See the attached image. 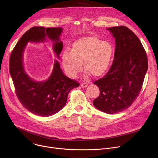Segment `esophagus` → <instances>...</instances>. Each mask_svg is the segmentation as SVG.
<instances>
[{"mask_svg": "<svg viewBox=\"0 0 158 158\" xmlns=\"http://www.w3.org/2000/svg\"><path fill=\"white\" fill-rule=\"evenodd\" d=\"M81 86L83 88H86L88 86V83L87 82H82L81 84Z\"/></svg>", "mask_w": 158, "mask_h": 158, "instance_id": "1", "label": "esophagus"}]
</instances>
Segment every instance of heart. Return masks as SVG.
<instances>
[{
    "label": "heart",
    "instance_id": "1",
    "mask_svg": "<svg viewBox=\"0 0 158 158\" xmlns=\"http://www.w3.org/2000/svg\"><path fill=\"white\" fill-rule=\"evenodd\" d=\"M113 48L106 41L95 37H86L77 40L72 45L71 51L66 50L62 54L63 69L70 77H76L82 70L94 77L103 75L108 69Z\"/></svg>",
    "mask_w": 158,
    "mask_h": 158
}]
</instances>
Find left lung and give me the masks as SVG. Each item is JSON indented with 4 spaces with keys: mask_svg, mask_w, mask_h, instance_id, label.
I'll return each mask as SVG.
<instances>
[{
    "mask_svg": "<svg viewBox=\"0 0 158 158\" xmlns=\"http://www.w3.org/2000/svg\"><path fill=\"white\" fill-rule=\"evenodd\" d=\"M107 30L115 38L114 60L108 72L94 82L100 94L93 104L101 111L114 114L127 109L139 95L148 60L142 43L129 28L117 26Z\"/></svg>",
    "mask_w": 158,
    "mask_h": 158,
    "instance_id": "left-lung-1",
    "label": "left lung"
}]
</instances>
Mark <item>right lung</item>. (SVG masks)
Here are the masks:
<instances>
[{
  "label": "right lung",
  "instance_id": "right-lung-1",
  "mask_svg": "<svg viewBox=\"0 0 158 158\" xmlns=\"http://www.w3.org/2000/svg\"><path fill=\"white\" fill-rule=\"evenodd\" d=\"M61 27H33L22 35L14 47L10 59V72L19 101L31 113L49 117L60 111L66 103L70 91L79 86L75 80L65 76L60 64L55 61L50 77L45 81H35L27 74L23 65V53L27 44L41 42L47 38L52 41L57 57L63 49L60 36Z\"/></svg>",
  "mask_w": 158,
  "mask_h": 158
}]
</instances>
